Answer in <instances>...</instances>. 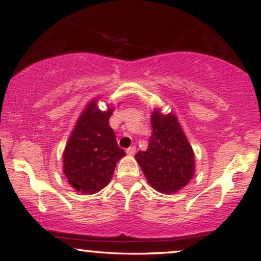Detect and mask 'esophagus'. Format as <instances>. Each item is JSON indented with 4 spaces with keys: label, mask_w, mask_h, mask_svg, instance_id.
<instances>
[{
    "label": "esophagus",
    "mask_w": 261,
    "mask_h": 261,
    "mask_svg": "<svg viewBox=\"0 0 261 261\" xmlns=\"http://www.w3.org/2000/svg\"><path fill=\"white\" fill-rule=\"evenodd\" d=\"M126 153H127V154L128 155H134L135 154V153H136V147H130V148H127L126 149Z\"/></svg>",
    "instance_id": "34e87169"
}]
</instances>
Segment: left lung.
<instances>
[{
    "label": "left lung",
    "mask_w": 261,
    "mask_h": 261,
    "mask_svg": "<svg viewBox=\"0 0 261 261\" xmlns=\"http://www.w3.org/2000/svg\"><path fill=\"white\" fill-rule=\"evenodd\" d=\"M148 148L135 155L148 184L158 192L171 194L184 188L194 175V153L176 115L155 109L150 117Z\"/></svg>",
    "instance_id": "left-lung-1"
}]
</instances>
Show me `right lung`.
Wrapping results in <instances>:
<instances>
[{
    "mask_svg": "<svg viewBox=\"0 0 261 261\" xmlns=\"http://www.w3.org/2000/svg\"><path fill=\"white\" fill-rule=\"evenodd\" d=\"M113 108L99 111L97 99L81 113L65 146L63 171L77 192L93 194L111 182L115 165L126 153L109 126Z\"/></svg>",
    "mask_w": 261,
    "mask_h": 261,
    "instance_id": "right-lung-1",
    "label": "right lung"
}]
</instances>
